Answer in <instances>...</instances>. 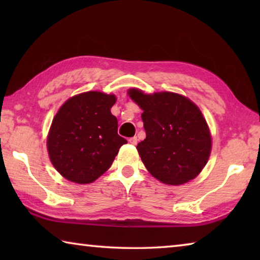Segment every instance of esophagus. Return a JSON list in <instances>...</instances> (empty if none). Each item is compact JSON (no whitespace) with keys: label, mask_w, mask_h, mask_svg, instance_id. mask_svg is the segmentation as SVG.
<instances>
[{"label":"esophagus","mask_w":260,"mask_h":260,"mask_svg":"<svg viewBox=\"0 0 260 260\" xmlns=\"http://www.w3.org/2000/svg\"><path fill=\"white\" fill-rule=\"evenodd\" d=\"M128 141H129L131 144H133V146H136V144H138V141L139 140H138V138H136V136H133V138H131Z\"/></svg>","instance_id":"obj_1"}]
</instances>
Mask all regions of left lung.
Listing matches in <instances>:
<instances>
[{
  "mask_svg": "<svg viewBox=\"0 0 260 260\" xmlns=\"http://www.w3.org/2000/svg\"><path fill=\"white\" fill-rule=\"evenodd\" d=\"M128 95L143 110L147 136L136 149L152 177L172 186L195 179L211 152L210 131L201 110L169 91L148 95L133 88Z\"/></svg>",
  "mask_w": 260,
  "mask_h": 260,
  "instance_id": "left-lung-1",
  "label": "left lung"
}]
</instances>
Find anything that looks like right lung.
<instances>
[{"label": "right lung", "mask_w": 260, "mask_h": 260, "mask_svg": "<svg viewBox=\"0 0 260 260\" xmlns=\"http://www.w3.org/2000/svg\"><path fill=\"white\" fill-rule=\"evenodd\" d=\"M114 103V95L87 91L68 100L57 112L47 147L52 165L69 181L94 182L127 143L110 111Z\"/></svg>", "instance_id": "obj_1"}]
</instances>
